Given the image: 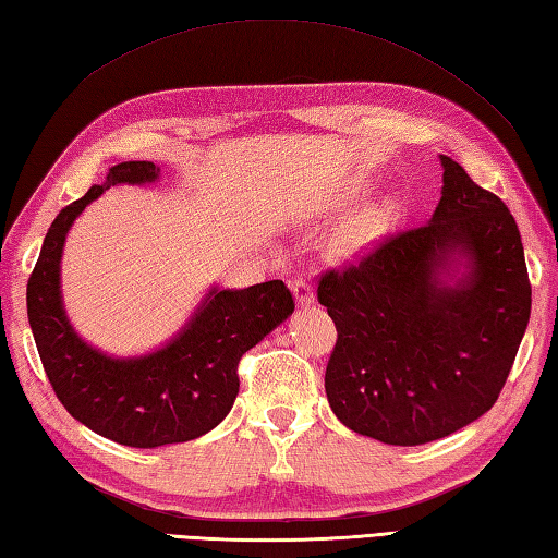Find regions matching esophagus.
Instances as JSON below:
<instances>
[{"label": "esophagus", "instance_id": "34e87169", "mask_svg": "<svg viewBox=\"0 0 558 558\" xmlns=\"http://www.w3.org/2000/svg\"><path fill=\"white\" fill-rule=\"evenodd\" d=\"M291 291H294L299 306H308L314 301V289H311V281L306 277L291 279Z\"/></svg>", "mask_w": 558, "mask_h": 558}]
</instances>
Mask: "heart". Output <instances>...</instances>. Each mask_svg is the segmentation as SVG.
Segmentation results:
<instances>
[{"instance_id":"1","label":"heart","mask_w":558,"mask_h":558,"mask_svg":"<svg viewBox=\"0 0 558 558\" xmlns=\"http://www.w3.org/2000/svg\"><path fill=\"white\" fill-rule=\"evenodd\" d=\"M369 232V228L367 225H357V228H353V230H348L343 238L338 240V252H348V250H353L355 244H360L365 240V234Z\"/></svg>"}]
</instances>
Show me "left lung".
<instances>
[{"label":"left lung","mask_w":558,"mask_h":558,"mask_svg":"<svg viewBox=\"0 0 558 558\" xmlns=\"http://www.w3.org/2000/svg\"><path fill=\"white\" fill-rule=\"evenodd\" d=\"M441 163L432 220L318 277V304L338 330L326 365L330 409L389 446L432 444L481 418L530 324L532 284L512 213L461 163ZM453 251L472 271L448 288L437 277Z\"/></svg>","instance_id":"left-lung-1"}]
</instances>
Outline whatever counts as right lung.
I'll return each mask as SVG.
<instances>
[{"instance_id": "1", "label": "right lung", "mask_w": 558, "mask_h": 558, "mask_svg": "<svg viewBox=\"0 0 558 558\" xmlns=\"http://www.w3.org/2000/svg\"><path fill=\"white\" fill-rule=\"evenodd\" d=\"M159 175L151 161H124L83 198L56 215L26 284L28 324L48 383L68 414L114 444L156 448L208 434L238 397L242 355L294 311L284 281L213 289L183 333L156 353L114 360L73 333L61 304V252L68 228L90 201L117 183Z\"/></svg>"}]
</instances>
